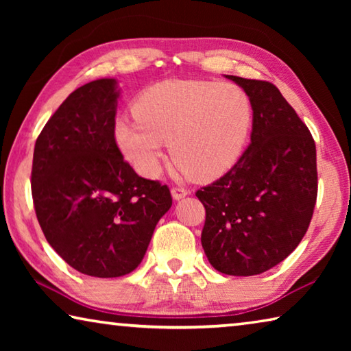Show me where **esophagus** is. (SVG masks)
Listing matches in <instances>:
<instances>
[{
    "label": "esophagus",
    "mask_w": 351,
    "mask_h": 351,
    "mask_svg": "<svg viewBox=\"0 0 351 351\" xmlns=\"http://www.w3.org/2000/svg\"><path fill=\"white\" fill-rule=\"evenodd\" d=\"M187 195H189V192L184 187H171V197H173V199H176V201L186 198Z\"/></svg>",
    "instance_id": "esophagus-1"
}]
</instances>
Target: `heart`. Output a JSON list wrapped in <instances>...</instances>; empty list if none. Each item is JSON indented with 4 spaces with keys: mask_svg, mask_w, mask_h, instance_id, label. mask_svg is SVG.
Segmentation results:
<instances>
[{
    "mask_svg": "<svg viewBox=\"0 0 351 351\" xmlns=\"http://www.w3.org/2000/svg\"><path fill=\"white\" fill-rule=\"evenodd\" d=\"M136 119L119 117L116 145L139 175L161 173L170 142L173 161L197 181L223 176L241 158L252 127V104L232 83L171 79L148 86Z\"/></svg>",
    "mask_w": 351,
    "mask_h": 351,
    "instance_id": "b5f03b06",
    "label": "heart"
}]
</instances>
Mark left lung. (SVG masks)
Instances as JSON below:
<instances>
[{
	"mask_svg": "<svg viewBox=\"0 0 351 351\" xmlns=\"http://www.w3.org/2000/svg\"><path fill=\"white\" fill-rule=\"evenodd\" d=\"M226 77L251 99V144L197 192L206 209L201 245L217 271L247 277L274 268L306 234L317 198L316 144L277 86Z\"/></svg>",
	"mask_w": 351,
	"mask_h": 351,
	"instance_id": "8db88e82",
	"label": "left lung"
}]
</instances>
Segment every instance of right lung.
I'll list each match as a JSON object with an SVG mask.
<instances>
[{"label":"right lung","instance_id":"obj_1","mask_svg":"<svg viewBox=\"0 0 351 351\" xmlns=\"http://www.w3.org/2000/svg\"><path fill=\"white\" fill-rule=\"evenodd\" d=\"M116 79L71 93L34 148L32 198L52 249L82 274L110 278L138 268L171 207L167 186L141 178L114 141Z\"/></svg>","mask_w":351,"mask_h":351}]
</instances>
